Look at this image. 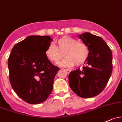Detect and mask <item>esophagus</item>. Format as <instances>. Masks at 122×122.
I'll use <instances>...</instances> for the list:
<instances>
[{"label":"esophagus","mask_w":122,"mask_h":122,"mask_svg":"<svg viewBox=\"0 0 122 122\" xmlns=\"http://www.w3.org/2000/svg\"><path fill=\"white\" fill-rule=\"evenodd\" d=\"M65 71H66V72L68 73V74H69L70 73V72H71V71H70V70H68V69H65Z\"/></svg>","instance_id":"esophagus-1"}]
</instances>
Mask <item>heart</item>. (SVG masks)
<instances>
[{
	"mask_svg": "<svg viewBox=\"0 0 122 122\" xmlns=\"http://www.w3.org/2000/svg\"><path fill=\"white\" fill-rule=\"evenodd\" d=\"M57 43L58 47L51 43L46 51V56L52 62L58 64L64 57V54L66 58L60 64L63 66L71 67L75 64L80 66L88 59L89 50L84 43L76 42L69 36L59 38Z\"/></svg>",
	"mask_w": 122,
	"mask_h": 122,
	"instance_id": "b5f03b06",
	"label": "heart"
}]
</instances>
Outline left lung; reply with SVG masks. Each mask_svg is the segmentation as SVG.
I'll use <instances>...</instances> for the list:
<instances>
[{"label":"left lung","instance_id":"8db88e82","mask_svg":"<svg viewBox=\"0 0 122 122\" xmlns=\"http://www.w3.org/2000/svg\"><path fill=\"white\" fill-rule=\"evenodd\" d=\"M79 37L88 47L89 56L82 70L78 68L69 74V85L79 97L92 98L104 89L111 77L112 52L100 37L87 32L79 34Z\"/></svg>","mask_w":122,"mask_h":122}]
</instances>
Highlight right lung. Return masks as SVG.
Here are the masks:
<instances>
[{
	"label": "right lung",
	"mask_w": 122,
	"mask_h": 122,
	"mask_svg": "<svg viewBox=\"0 0 122 122\" xmlns=\"http://www.w3.org/2000/svg\"><path fill=\"white\" fill-rule=\"evenodd\" d=\"M52 39L48 36H30L15 45L8 59L11 87L30 104L44 102L51 93L60 68L50 62L46 51Z\"/></svg>",
	"instance_id": "right-lung-1"
}]
</instances>
